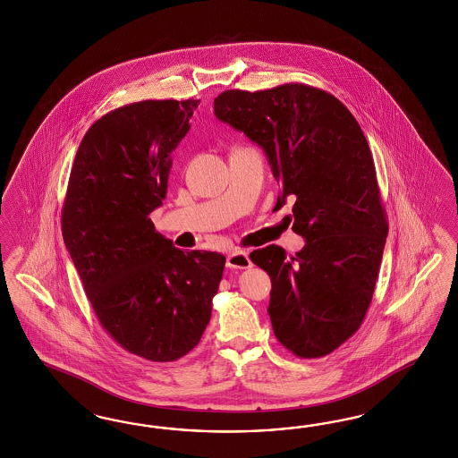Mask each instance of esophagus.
<instances>
[{
  "mask_svg": "<svg viewBox=\"0 0 458 458\" xmlns=\"http://www.w3.org/2000/svg\"><path fill=\"white\" fill-rule=\"evenodd\" d=\"M226 267H230V268H250L251 260L249 259V253L243 251V250H233L226 257Z\"/></svg>",
  "mask_w": 458,
  "mask_h": 458,
  "instance_id": "34e87169",
  "label": "esophagus"
}]
</instances>
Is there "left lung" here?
I'll return each instance as SVG.
<instances>
[{"instance_id":"1","label":"left lung","mask_w":458,"mask_h":458,"mask_svg":"<svg viewBox=\"0 0 458 458\" xmlns=\"http://www.w3.org/2000/svg\"><path fill=\"white\" fill-rule=\"evenodd\" d=\"M215 115L264 149L292 201V230L304 249L278 245L250 260L270 276L268 316L278 343L299 358H322L360 329L371 304L388 236L373 156L354 115L304 83L225 90Z\"/></svg>"}]
</instances>
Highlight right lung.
Here are the masks:
<instances>
[{"label":"right lung","mask_w":458,"mask_h":458,"mask_svg":"<svg viewBox=\"0 0 458 458\" xmlns=\"http://www.w3.org/2000/svg\"><path fill=\"white\" fill-rule=\"evenodd\" d=\"M198 104L142 100L102 115L75 154L62 208L64 242L98 322L125 351L156 362L199 343L226 262L176 249L149 218Z\"/></svg>","instance_id":"add662e5"}]
</instances>
